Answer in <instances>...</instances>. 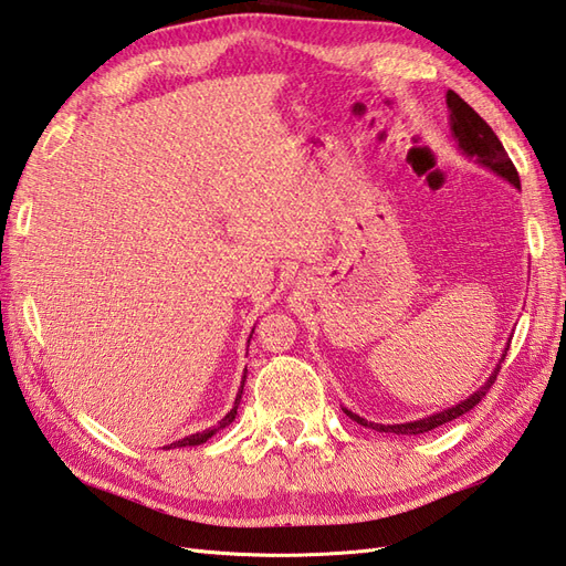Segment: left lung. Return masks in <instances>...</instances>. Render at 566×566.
I'll use <instances>...</instances> for the list:
<instances>
[{
  "instance_id": "obj_1",
  "label": "left lung",
  "mask_w": 566,
  "mask_h": 566,
  "mask_svg": "<svg viewBox=\"0 0 566 566\" xmlns=\"http://www.w3.org/2000/svg\"><path fill=\"white\" fill-rule=\"evenodd\" d=\"M446 103H449V111H451V129H453V137L458 139V147H461L470 159H478L482 166L492 168L496 176L506 178L511 186L521 188V180H518V170L516 166L511 164L509 154L504 149V144L499 142V137L494 135V129L482 120V117L470 108V105L455 94V91H449L446 94ZM506 359V354L502 357V361ZM502 361H499V366L494 369V374L490 376L488 384H484L475 396H470L468 400H463L461 405L455 407H449V410H443L439 415H431V417H424V419H417V422H407V424H374V422H366V419H361L359 415H354L349 410L347 417L354 419V422L361 424V427H371L376 431H392V433H424V431H431L437 429L446 422H453L455 417H461L465 412H470L472 407H475L484 396H488L492 384L496 380V374L499 369H502Z\"/></svg>"
}]
</instances>
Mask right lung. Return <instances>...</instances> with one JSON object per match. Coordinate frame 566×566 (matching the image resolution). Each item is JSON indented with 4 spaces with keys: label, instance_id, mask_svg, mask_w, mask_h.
<instances>
[{
    "label": "right lung",
    "instance_id": "obj_1",
    "mask_svg": "<svg viewBox=\"0 0 566 566\" xmlns=\"http://www.w3.org/2000/svg\"><path fill=\"white\" fill-rule=\"evenodd\" d=\"M245 378V376H243ZM241 392H243V386H241V390H239V396H235V402H233V410L221 419V422L214 427V429H207V431H200V433H192V437H186V439H180V441H176V443H170L168 449H180V446H200V443H205L209 437H214V433L219 431V429H223V427H229L231 422H233V417H235V410H239V402H241Z\"/></svg>",
    "mask_w": 566,
    "mask_h": 566
}]
</instances>
